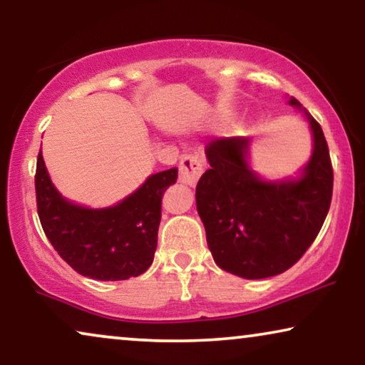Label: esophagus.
Masks as SVG:
<instances>
[{"label":"esophagus","mask_w":365,"mask_h":365,"mask_svg":"<svg viewBox=\"0 0 365 365\" xmlns=\"http://www.w3.org/2000/svg\"><path fill=\"white\" fill-rule=\"evenodd\" d=\"M202 171V161L194 155H186L179 163V179L187 186H195Z\"/></svg>","instance_id":"obj_1"}]
</instances>
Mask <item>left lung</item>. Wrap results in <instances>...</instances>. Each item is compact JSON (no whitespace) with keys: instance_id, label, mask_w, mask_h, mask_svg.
<instances>
[{"instance_id":"1","label":"left lung","mask_w":365,"mask_h":365,"mask_svg":"<svg viewBox=\"0 0 365 365\" xmlns=\"http://www.w3.org/2000/svg\"><path fill=\"white\" fill-rule=\"evenodd\" d=\"M313 130V156L298 181L267 182L248 168L247 138L205 146L210 168L195 186L209 250L222 270L247 279L292 268L318 237L329 210L334 173L321 125L297 98Z\"/></svg>"}]
</instances>
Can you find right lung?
<instances>
[{
    "instance_id": "right-lung-1",
    "label": "right lung",
    "mask_w": 365,
    "mask_h": 365,
    "mask_svg": "<svg viewBox=\"0 0 365 365\" xmlns=\"http://www.w3.org/2000/svg\"><path fill=\"white\" fill-rule=\"evenodd\" d=\"M176 179V168L156 173L113 207L86 209L56 191L39 151L34 184L42 230L62 260L83 277L102 282L138 277L153 263L163 194Z\"/></svg>"
}]
</instances>
